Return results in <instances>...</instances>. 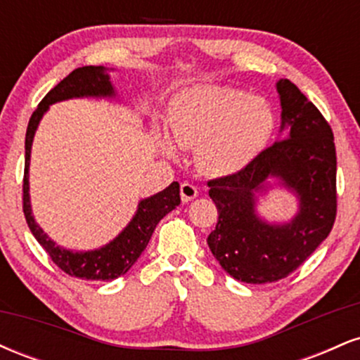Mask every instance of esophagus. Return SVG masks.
<instances>
[{
    "instance_id": "34e87169",
    "label": "esophagus",
    "mask_w": 360,
    "mask_h": 360,
    "mask_svg": "<svg viewBox=\"0 0 360 360\" xmlns=\"http://www.w3.org/2000/svg\"><path fill=\"white\" fill-rule=\"evenodd\" d=\"M198 196V188L191 183H183L181 184V200L183 203H188V201L194 200Z\"/></svg>"
}]
</instances>
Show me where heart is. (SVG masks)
Segmentation results:
<instances>
[{
    "instance_id": "obj_1",
    "label": "heart",
    "mask_w": 360,
    "mask_h": 360,
    "mask_svg": "<svg viewBox=\"0 0 360 360\" xmlns=\"http://www.w3.org/2000/svg\"><path fill=\"white\" fill-rule=\"evenodd\" d=\"M169 127L174 142L196 148L198 166L210 174H230L247 167L274 134L269 101L247 91L200 84L181 91L171 101ZM164 154L177 155L171 140L160 142Z\"/></svg>"
}]
</instances>
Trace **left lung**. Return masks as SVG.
<instances>
[{"label":"left lung","mask_w":360,"mask_h":360,"mask_svg":"<svg viewBox=\"0 0 360 360\" xmlns=\"http://www.w3.org/2000/svg\"><path fill=\"white\" fill-rule=\"evenodd\" d=\"M279 139L240 172L210 181L218 223L208 247L233 279L249 284L286 278L328 237L337 213V155L323 115L289 79L276 82ZM274 188L291 192L299 208L289 221L257 210Z\"/></svg>","instance_id":"left-lung-1"}]
</instances>
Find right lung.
<instances>
[{"mask_svg":"<svg viewBox=\"0 0 360 360\" xmlns=\"http://www.w3.org/2000/svg\"><path fill=\"white\" fill-rule=\"evenodd\" d=\"M113 71L115 69H108L105 65H84V68L74 69L56 88L45 94L28 122L27 137H25L23 213L30 226V232L65 274L89 281H113L127 274L128 269L137 262L140 254L146 250L157 223L181 203L179 183L174 181L162 191L142 198L125 229L113 240L93 250H72L57 245L35 221L30 201V155L37 128L42 122L44 115L56 103L77 100V98L118 100V93L110 76V72Z\"/></svg>","mask_w":360,"mask_h":360,"instance_id":"obj_1","label":"right lung"}]
</instances>
